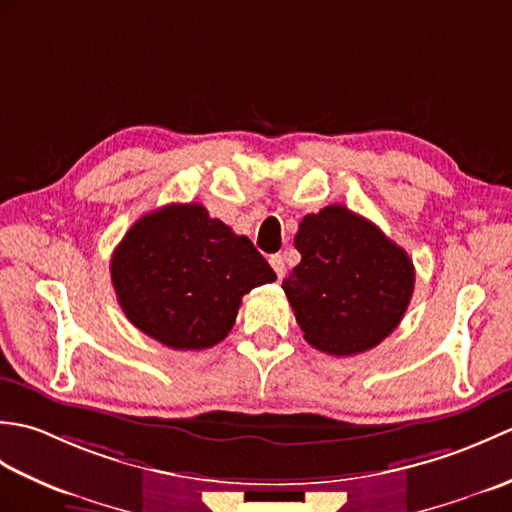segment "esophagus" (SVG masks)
<instances>
[{"label":"esophagus","mask_w":512,"mask_h":512,"mask_svg":"<svg viewBox=\"0 0 512 512\" xmlns=\"http://www.w3.org/2000/svg\"><path fill=\"white\" fill-rule=\"evenodd\" d=\"M268 262H270V266H273V270H275L279 279L286 275V262H284V257H281V255H270Z\"/></svg>","instance_id":"34e87169"}]
</instances>
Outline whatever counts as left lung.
I'll use <instances>...</instances> for the list:
<instances>
[{
    "label": "left lung",
    "instance_id": "left-lung-1",
    "mask_svg": "<svg viewBox=\"0 0 512 512\" xmlns=\"http://www.w3.org/2000/svg\"><path fill=\"white\" fill-rule=\"evenodd\" d=\"M301 262L284 279L303 339L332 356L372 350L398 328L416 284L409 255L341 204L301 220Z\"/></svg>",
    "mask_w": 512,
    "mask_h": 512
}]
</instances>
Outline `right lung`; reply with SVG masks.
Wrapping results in <instances>:
<instances>
[{
    "label": "right lung",
    "instance_id": "obj_1",
    "mask_svg": "<svg viewBox=\"0 0 512 512\" xmlns=\"http://www.w3.org/2000/svg\"><path fill=\"white\" fill-rule=\"evenodd\" d=\"M110 273L125 317L171 350L224 341L246 292L277 279L246 235L195 202L140 217L116 246Z\"/></svg>",
    "mask_w": 512,
    "mask_h": 512
}]
</instances>
